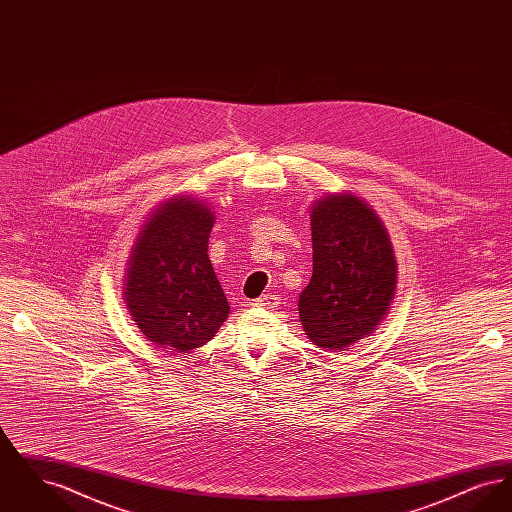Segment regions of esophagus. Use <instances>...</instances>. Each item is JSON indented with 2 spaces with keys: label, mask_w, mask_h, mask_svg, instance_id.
I'll list each match as a JSON object with an SVG mask.
<instances>
[{
  "label": "esophagus",
  "mask_w": 512,
  "mask_h": 512,
  "mask_svg": "<svg viewBox=\"0 0 512 512\" xmlns=\"http://www.w3.org/2000/svg\"><path fill=\"white\" fill-rule=\"evenodd\" d=\"M278 303H280V297L274 295V293H263L259 299H255V307H267V309H272V307H276Z\"/></svg>",
  "instance_id": "esophagus-1"
}]
</instances>
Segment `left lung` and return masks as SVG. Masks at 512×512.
<instances>
[{
	"label": "left lung",
	"mask_w": 512,
	"mask_h": 512,
	"mask_svg": "<svg viewBox=\"0 0 512 512\" xmlns=\"http://www.w3.org/2000/svg\"><path fill=\"white\" fill-rule=\"evenodd\" d=\"M313 276L299 295L311 341L345 349L376 330L390 309L397 265L378 215L351 194L318 201L311 215Z\"/></svg>",
	"instance_id": "obj_1"
}]
</instances>
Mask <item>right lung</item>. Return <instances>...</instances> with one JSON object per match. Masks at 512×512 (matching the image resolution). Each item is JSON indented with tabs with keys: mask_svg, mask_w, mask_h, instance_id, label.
Here are the masks:
<instances>
[{
	"mask_svg": "<svg viewBox=\"0 0 512 512\" xmlns=\"http://www.w3.org/2000/svg\"><path fill=\"white\" fill-rule=\"evenodd\" d=\"M213 211L176 197L147 220L126 274L124 299L147 340L192 351L213 340L230 307L207 255Z\"/></svg>",
	"mask_w": 512,
	"mask_h": 512,
	"instance_id": "1",
	"label": "right lung"
}]
</instances>
